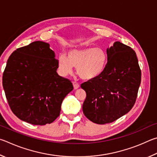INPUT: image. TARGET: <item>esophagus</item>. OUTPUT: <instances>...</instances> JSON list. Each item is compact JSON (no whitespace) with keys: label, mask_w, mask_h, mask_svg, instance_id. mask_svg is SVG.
<instances>
[{"label":"esophagus","mask_w":157,"mask_h":157,"mask_svg":"<svg viewBox=\"0 0 157 157\" xmlns=\"http://www.w3.org/2000/svg\"><path fill=\"white\" fill-rule=\"evenodd\" d=\"M72 84H73V86H74V88L75 89V90H76V89H78L79 87H80V85H79L78 83H76V82H73L72 83Z\"/></svg>","instance_id":"esophagus-1"}]
</instances>
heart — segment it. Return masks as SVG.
<instances>
[{"label": "heart", "mask_w": 157, "mask_h": 157, "mask_svg": "<svg viewBox=\"0 0 157 157\" xmlns=\"http://www.w3.org/2000/svg\"><path fill=\"white\" fill-rule=\"evenodd\" d=\"M107 63V54L99 48L72 49L59 58V67L63 75L71 74L73 67L80 78L91 80L97 78L103 73Z\"/></svg>", "instance_id": "heart-1"}]
</instances>
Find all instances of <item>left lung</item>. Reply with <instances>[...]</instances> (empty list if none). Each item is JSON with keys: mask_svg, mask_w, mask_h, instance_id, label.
<instances>
[{"mask_svg": "<svg viewBox=\"0 0 157 157\" xmlns=\"http://www.w3.org/2000/svg\"><path fill=\"white\" fill-rule=\"evenodd\" d=\"M107 55L103 73L81 86L86 92L83 113L97 124L112 123L130 112L141 80L138 59L130 47L117 41L107 49Z\"/></svg>", "mask_w": 157, "mask_h": 157, "instance_id": "left-lung-1", "label": "left lung"}]
</instances>
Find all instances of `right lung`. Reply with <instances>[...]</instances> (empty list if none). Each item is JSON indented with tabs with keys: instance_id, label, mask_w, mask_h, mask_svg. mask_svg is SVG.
<instances>
[{
	"instance_id": "obj_1",
	"label": "right lung",
	"mask_w": 157,
	"mask_h": 157,
	"mask_svg": "<svg viewBox=\"0 0 157 157\" xmlns=\"http://www.w3.org/2000/svg\"><path fill=\"white\" fill-rule=\"evenodd\" d=\"M59 60L49 44L35 41L10 55L2 74V86L11 109L32 125L51 123L59 116L64 98L74 89L57 74Z\"/></svg>"
}]
</instances>
